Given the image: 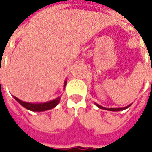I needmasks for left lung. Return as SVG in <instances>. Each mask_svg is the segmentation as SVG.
<instances>
[{
    "label": "left lung",
    "instance_id": "left-lung-1",
    "mask_svg": "<svg viewBox=\"0 0 152 152\" xmlns=\"http://www.w3.org/2000/svg\"><path fill=\"white\" fill-rule=\"evenodd\" d=\"M97 107L99 108H101V109H105V110H109V111H113V112H117V111H122V110H124L126 108H128L129 106H128V107H123V108H105L102 107V106H100V105H98V104H96Z\"/></svg>",
    "mask_w": 152,
    "mask_h": 152
}]
</instances>
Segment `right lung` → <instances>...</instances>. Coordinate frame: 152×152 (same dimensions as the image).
<instances>
[{
  "instance_id": "right-lung-1",
  "label": "right lung",
  "mask_w": 152,
  "mask_h": 152,
  "mask_svg": "<svg viewBox=\"0 0 152 152\" xmlns=\"http://www.w3.org/2000/svg\"><path fill=\"white\" fill-rule=\"evenodd\" d=\"M66 83L65 82V85H66ZM64 85V86H65ZM15 100L18 102H19L21 105L25 107L26 109H28L30 111H34V112H43V111H46V110H50V109H52L54 108L60 102V98H56L53 101H50L49 102H45V103H28V102H24L23 101L19 100L18 98L15 97Z\"/></svg>"
}]
</instances>
